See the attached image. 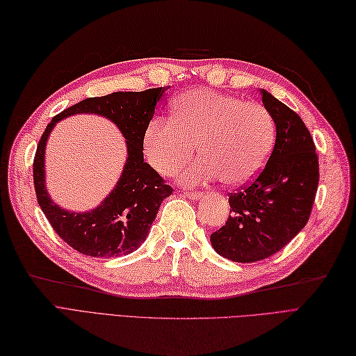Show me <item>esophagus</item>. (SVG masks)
Segmentation results:
<instances>
[{
  "mask_svg": "<svg viewBox=\"0 0 356 356\" xmlns=\"http://www.w3.org/2000/svg\"><path fill=\"white\" fill-rule=\"evenodd\" d=\"M185 197H188L191 200H198V198L203 197V193H198V191H186Z\"/></svg>",
  "mask_w": 356,
  "mask_h": 356,
  "instance_id": "1",
  "label": "esophagus"
}]
</instances>
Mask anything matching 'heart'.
Returning <instances> with one entry per match:
<instances>
[{"mask_svg": "<svg viewBox=\"0 0 356 356\" xmlns=\"http://www.w3.org/2000/svg\"><path fill=\"white\" fill-rule=\"evenodd\" d=\"M172 118L158 117L144 134V152L163 176L194 156L202 158L180 172L188 185L222 177L227 185H245L265 168L275 143V120L259 102L206 88L191 90L175 104Z\"/></svg>", "mask_w": 356, "mask_h": 356, "instance_id": "obj_1", "label": "heart"}]
</instances>
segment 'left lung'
<instances>
[{"mask_svg":"<svg viewBox=\"0 0 356 356\" xmlns=\"http://www.w3.org/2000/svg\"><path fill=\"white\" fill-rule=\"evenodd\" d=\"M277 126L265 168L251 184L230 193L229 220L211 234L220 256L252 263L268 259L304 229L318 185V158L312 134L293 109L261 90Z\"/></svg>","mask_w":356,"mask_h":356,"instance_id":"left-lung-1","label":"left lung"}]
</instances>
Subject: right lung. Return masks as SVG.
<instances>
[{"mask_svg":"<svg viewBox=\"0 0 356 356\" xmlns=\"http://www.w3.org/2000/svg\"><path fill=\"white\" fill-rule=\"evenodd\" d=\"M165 87L144 91H117L102 97H88L69 106L52 118L35 150L33 162L34 189L39 206L52 229L72 248L90 257H117L131 254L147 238L163 198L171 195L158 171L143 156L144 134L154 114V106ZM93 112L113 120L128 140V161L122 177L99 208L86 214L60 209L44 189V145L51 127L63 116Z\"/></svg>","mask_w":356,"mask_h":356,"instance_id":"right-lung-1","label":"right lung"}]
</instances>
